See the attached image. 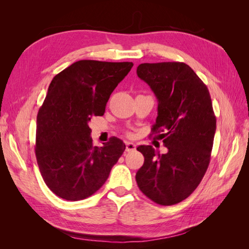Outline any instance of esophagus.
Here are the masks:
<instances>
[{"mask_svg": "<svg viewBox=\"0 0 249 249\" xmlns=\"http://www.w3.org/2000/svg\"><path fill=\"white\" fill-rule=\"evenodd\" d=\"M125 148H126V152H133V150L136 149V144L133 142H125Z\"/></svg>", "mask_w": 249, "mask_h": 249, "instance_id": "34e87169", "label": "esophagus"}]
</instances>
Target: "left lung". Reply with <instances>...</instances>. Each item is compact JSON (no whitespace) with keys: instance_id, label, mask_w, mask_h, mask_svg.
<instances>
[{"instance_id":"1","label":"left lung","mask_w":249,"mask_h":249,"mask_svg":"<svg viewBox=\"0 0 249 249\" xmlns=\"http://www.w3.org/2000/svg\"><path fill=\"white\" fill-rule=\"evenodd\" d=\"M138 77L147 83L158 100V116L152 127L167 154L153 146L137 150L144 163L136 173L141 192L158 205L172 206L196 189L208 169L216 117L210 92L189 65L183 62L142 63Z\"/></svg>"}]
</instances>
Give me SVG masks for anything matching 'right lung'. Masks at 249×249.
Segmentation results:
<instances>
[{
    "instance_id": "right-lung-1",
    "label": "right lung",
    "mask_w": 249,
    "mask_h": 249,
    "mask_svg": "<svg viewBox=\"0 0 249 249\" xmlns=\"http://www.w3.org/2000/svg\"><path fill=\"white\" fill-rule=\"evenodd\" d=\"M132 62L80 60L54 77L37 114L36 160L44 183L57 196L81 200L106 182L125 149L111 138L93 146L89 123L102 116L113 90Z\"/></svg>"
}]
</instances>
